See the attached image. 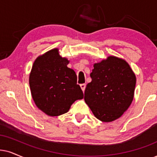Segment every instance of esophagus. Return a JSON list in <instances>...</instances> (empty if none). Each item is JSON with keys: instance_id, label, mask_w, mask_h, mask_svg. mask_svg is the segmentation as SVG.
Returning <instances> with one entry per match:
<instances>
[{"instance_id": "obj_1", "label": "esophagus", "mask_w": 157, "mask_h": 157, "mask_svg": "<svg viewBox=\"0 0 157 157\" xmlns=\"http://www.w3.org/2000/svg\"><path fill=\"white\" fill-rule=\"evenodd\" d=\"M85 87H86V85H85V84H81L80 85V88H81V89H82V90L83 91V92L85 91Z\"/></svg>"}]
</instances>
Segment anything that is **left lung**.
<instances>
[{
    "instance_id": "left-lung-1",
    "label": "left lung",
    "mask_w": 157,
    "mask_h": 157,
    "mask_svg": "<svg viewBox=\"0 0 157 157\" xmlns=\"http://www.w3.org/2000/svg\"><path fill=\"white\" fill-rule=\"evenodd\" d=\"M92 79L85 90V101L101 122L117 120L134 98L136 77L124 59L109 56L95 63Z\"/></svg>"
}]
</instances>
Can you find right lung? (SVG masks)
<instances>
[{"instance_id": "right-lung-1", "label": "right lung", "mask_w": 157, "mask_h": 157, "mask_svg": "<svg viewBox=\"0 0 157 157\" xmlns=\"http://www.w3.org/2000/svg\"><path fill=\"white\" fill-rule=\"evenodd\" d=\"M69 63L59 48L39 56L33 63L29 78L32 97L37 108L48 116L65 114L75 101L83 98L76 73L67 67Z\"/></svg>"}]
</instances>
